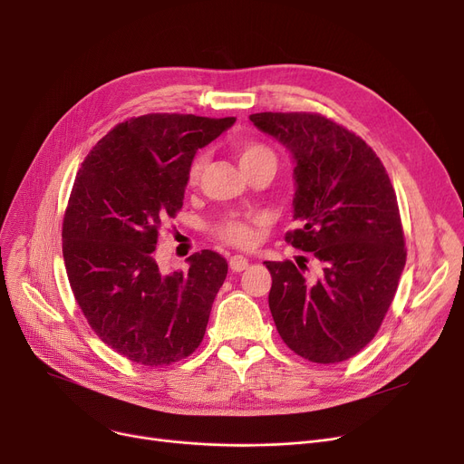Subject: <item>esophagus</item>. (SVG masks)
Masks as SVG:
<instances>
[{"instance_id":"34e87169","label":"esophagus","mask_w":464,"mask_h":464,"mask_svg":"<svg viewBox=\"0 0 464 464\" xmlns=\"http://www.w3.org/2000/svg\"><path fill=\"white\" fill-rule=\"evenodd\" d=\"M248 257H245V256H233L231 259H229V269L233 271V273H242L248 266Z\"/></svg>"}]
</instances>
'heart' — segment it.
<instances>
[{"instance_id": "b5f03b06", "label": "heart", "mask_w": 464, "mask_h": 464, "mask_svg": "<svg viewBox=\"0 0 464 464\" xmlns=\"http://www.w3.org/2000/svg\"><path fill=\"white\" fill-rule=\"evenodd\" d=\"M237 160L240 163V167H245L246 163L257 160V158H263V156H273L269 150L265 149V146L261 144H254V142H246V144H238L237 146ZM205 167V158L199 156L195 158L189 165V173H188V179H189V184H195L199 180V175L201 170ZM219 235H222V238H226L227 242H231V245H237V246H248L254 235H252V229L245 224L240 222V219H229V222H226L222 227H219Z\"/></svg>"}]
</instances>
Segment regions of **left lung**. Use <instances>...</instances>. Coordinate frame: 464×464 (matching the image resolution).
Here are the masks:
<instances>
[{
	"label": "left lung",
	"mask_w": 464,
	"mask_h": 464,
	"mask_svg": "<svg viewBox=\"0 0 464 464\" xmlns=\"http://www.w3.org/2000/svg\"><path fill=\"white\" fill-rule=\"evenodd\" d=\"M252 124L294 160L291 246L320 261H265L269 308L287 348L314 362L353 357L378 333L406 263L397 195L380 158L322 114L257 112Z\"/></svg>",
	"instance_id": "obj_1"
}]
</instances>
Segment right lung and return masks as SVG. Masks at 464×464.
<instances>
[{
	"label": "right lung",
	"instance_id": "obj_1",
	"mask_svg": "<svg viewBox=\"0 0 464 464\" xmlns=\"http://www.w3.org/2000/svg\"><path fill=\"white\" fill-rule=\"evenodd\" d=\"M237 118L146 114L118 124L86 156L63 218L67 278L93 333L120 355L161 367L198 350L227 261L188 257L161 273L158 231L182 208L189 165Z\"/></svg>",
	"mask_w": 464,
	"mask_h": 464
}]
</instances>
